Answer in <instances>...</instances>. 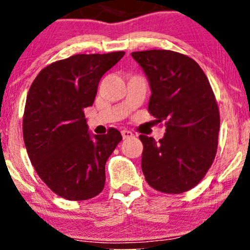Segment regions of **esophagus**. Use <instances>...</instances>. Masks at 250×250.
I'll return each instance as SVG.
<instances>
[{
  "label": "esophagus",
  "mask_w": 250,
  "mask_h": 250,
  "mask_svg": "<svg viewBox=\"0 0 250 250\" xmlns=\"http://www.w3.org/2000/svg\"><path fill=\"white\" fill-rule=\"evenodd\" d=\"M121 134H122V137L123 139H131V137H134V134L131 133L130 130H127V129H125V130H122L121 131Z\"/></svg>",
  "instance_id": "esophagus-1"
}]
</instances>
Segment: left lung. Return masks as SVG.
Returning <instances> with one entry per match:
<instances>
[{
    "instance_id": "obj_1",
    "label": "left lung",
    "mask_w": 250,
    "mask_h": 250,
    "mask_svg": "<svg viewBox=\"0 0 250 250\" xmlns=\"http://www.w3.org/2000/svg\"><path fill=\"white\" fill-rule=\"evenodd\" d=\"M131 56L150 85L148 111L166 125L159 142L140 135L146 181L162 193H185L205 177L216 155L220 113L213 89L200 65L183 54L154 49Z\"/></svg>"
}]
</instances>
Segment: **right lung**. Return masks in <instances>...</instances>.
<instances>
[{
	"label": "right lung",
	"mask_w": 250,
	"mask_h": 250,
	"mask_svg": "<svg viewBox=\"0 0 250 250\" xmlns=\"http://www.w3.org/2000/svg\"><path fill=\"white\" fill-rule=\"evenodd\" d=\"M125 51L79 54L40 71L23 115V140L37 175L59 196L95 197L105 182V162L122 140L115 128L90 135L84 108L93 105L101 77Z\"/></svg>",
	"instance_id": "right-lung-1"
}]
</instances>
